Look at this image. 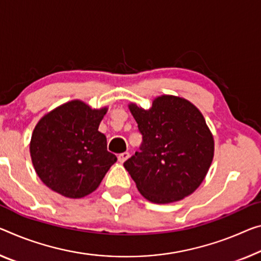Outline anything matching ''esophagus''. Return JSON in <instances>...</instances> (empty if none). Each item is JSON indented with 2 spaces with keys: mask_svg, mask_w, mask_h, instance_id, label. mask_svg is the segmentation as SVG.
Listing matches in <instances>:
<instances>
[{
  "mask_svg": "<svg viewBox=\"0 0 261 261\" xmlns=\"http://www.w3.org/2000/svg\"><path fill=\"white\" fill-rule=\"evenodd\" d=\"M129 153H128V151H125V153H121V154H119V156H118V159H119V162H121V163H123L126 161V160L129 158Z\"/></svg>",
  "mask_w": 261,
  "mask_h": 261,
  "instance_id": "esophagus-1",
  "label": "esophagus"
}]
</instances>
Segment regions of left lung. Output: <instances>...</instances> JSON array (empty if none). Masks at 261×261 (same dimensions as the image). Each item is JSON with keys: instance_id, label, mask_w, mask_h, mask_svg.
<instances>
[{"instance_id": "obj_1", "label": "left lung", "mask_w": 261, "mask_h": 261, "mask_svg": "<svg viewBox=\"0 0 261 261\" xmlns=\"http://www.w3.org/2000/svg\"><path fill=\"white\" fill-rule=\"evenodd\" d=\"M142 142L123 163L138 190L166 204L192 194L214 159V138L200 112L186 99L162 95L150 110L130 103Z\"/></svg>"}]
</instances>
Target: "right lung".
<instances>
[{
    "label": "right lung",
    "instance_id": "obj_1",
    "mask_svg": "<svg viewBox=\"0 0 261 261\" xmlns=\"http://www.w3.org/2000/svg\"><path fill=\"white\" fill-rule=\"evenodd\" d=\"M107 108L92 110L73 100L39 120L30 142L35 170L42 182L69 198L93 192L117 156L98 130Z\"/></svg>",
    "mask_w": 261,
    "mask_h": 261
}]
</instances>
